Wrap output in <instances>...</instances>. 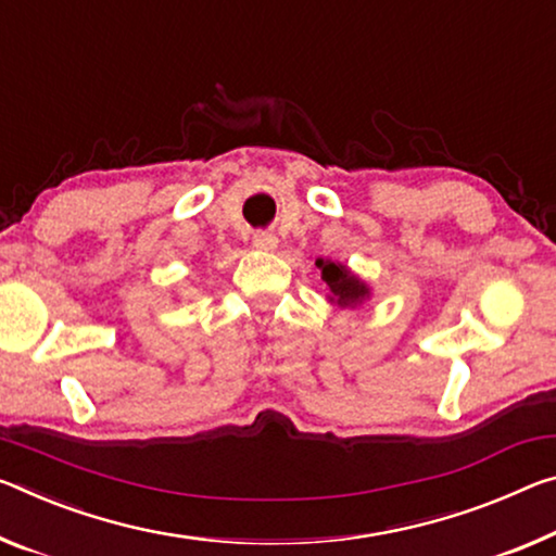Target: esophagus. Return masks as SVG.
I'll return each instance as SVG.
<instances>
[{
    "label": "esophagus",
    "mask_w": 556,
    "mask_h": 556,
    "mask_svg": "<svg viewBox=\"0 0 556 556\" xmlns=\"http://www.w3.org/2000/svg\"><path fill=\"white\" fill-rule=\"evenodd\" d=\"M252 244L257 247V250L271 252V250H277V237L271 235V232H264V230H260V232H254V237H252Z\"/></svg>",
    "instance_id": "1"
}]
</instances>
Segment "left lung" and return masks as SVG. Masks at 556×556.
Masks as SVG:
<instances>
[{
    "label": "left lung",
    "instance_id": "left-lung-1",
    "mask_svg": "<svg viewBox=\"0 0 556 556\" xmlns=\"http://www.w3.org/2000/svg\"><path fill=\"white\" fill-rule=\"evenodd\" d=\"M316 267L321 269V279L329 287V302L339 306H358L371 296L366 281H361L356 275H351L346 264L331 262V260H316Z\"/></svg>",
    "mask_w": 556,
    "mask_h": 556
}]
</instances>
